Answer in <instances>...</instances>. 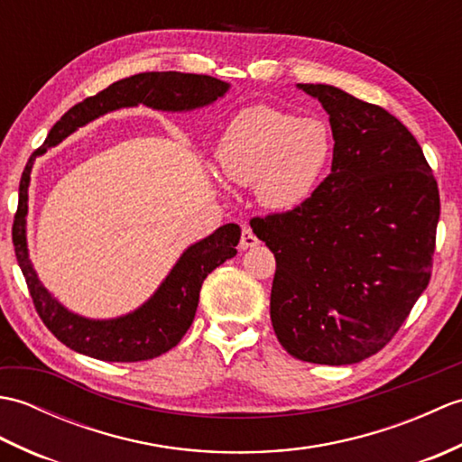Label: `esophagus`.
<instances>
[{"mask_svg": "<svg viewBox=\"0 0 462 462\" xmlns=\"http://www.w3.org/2000/svg\"><path fill=\"white\" fill-rule=\"evenodd\" d=\"M260 240L256 238V234L252 232V228H248V226H244L242 228V238H240V248L242 250H248V248H254L258 246Z\"/></svg>", "mask_w": 462, "mask_h": 462, "instance_id": "obj_1", "label": "esophagus"}]
</instances>
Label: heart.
<instances>
[{"label": "heart", "instance_id": "b5f03b06", "mask_svg": "<svg viewBox=\"0 0 462 462\" xmlns=\"http://www.w3.org/2000/svg\"><path fill=\"white\" fill-rule=\"evenodd\" d=\"M333 151L321 119H298L268 105L240 111L226 126L216 162L226 180L256 184L258 200L272 210H290L310 199Z\"/></svg>", "mask_w": 462, "mask_h": 462}]
</instances>
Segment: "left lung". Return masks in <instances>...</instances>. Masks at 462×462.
Instances as JSON below:
<instances>
[{"instance_id":"1","label":"left lung","mask_w":462,"mask_h":462,"mask_svg":"<svg viewBox=\"0 0 462 462\" xmlns=\"http://www.w3.org/2000/svg\"><path fill=\"white\" fill-rule=\"evenodd\" d=\"M331 172L306 202L250 220L276 258L270 318L290 356L351 365L393 339L433 268L439 186L407 126L331 85Z\"/></svg>"}]
</instances>
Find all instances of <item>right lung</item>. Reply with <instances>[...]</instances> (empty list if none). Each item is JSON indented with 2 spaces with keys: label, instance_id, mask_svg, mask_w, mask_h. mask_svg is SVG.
<instances>
[{
  "label": "right lung",
  "instance_id": "1",
  "mask_svg": "<svg viewBox=\"0 0 462 462\" xmlns=\"http://www.w3.org/2000/svg\"><path fill=\"white\" fill-rule=\"evenodd\" d=\"M228 87V83L216 77L179 71H151L126 77L71 106L49 131L43 146H39L27 161L19 180V202L12 228L14 248L39 318L67 347L101 361L121 363L152 359L172 349L192 326L204 278L220 263L236 256L240 226L224 224L208 238L192 244L176 262L161 288L154 291V296L129 316L116 319L81 318L65 310L42 286L27 254V189L35 156L43 154L49 146L61 143L79 126L121 106L143 103L159 111H192L220 99Z\"/></svg>",
  "mask_w": 462,
  "mask_h": 462
}]
</instances>
